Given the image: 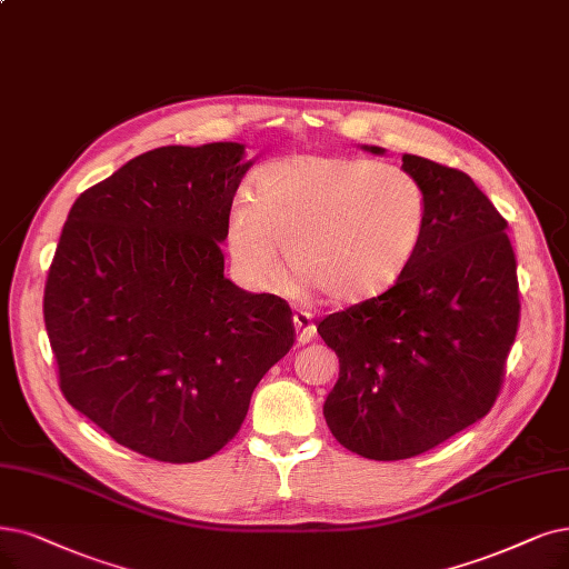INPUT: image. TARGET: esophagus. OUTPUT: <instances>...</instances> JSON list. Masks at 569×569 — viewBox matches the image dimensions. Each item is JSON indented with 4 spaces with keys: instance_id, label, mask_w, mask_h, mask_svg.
<instances>
[{
    "instance_id": "34e87169",
    "label": "esophagus",
    "mask_w": 569,
    "mask_h": 569,
    "mask_svg": "<svg viewBox=\"0 0 569 569\" xmlns=\"http://www.w3.org/2000/svg\"><path fill=\"white\" fill-rule=\"evenodd\" d=\"M293 329H297V343L306 346L315 338V322L310 312H297L293 315Z\"/></svg>"
}]
</instances>
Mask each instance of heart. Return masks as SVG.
Wrapping results in <instances>:
<instances>
[{
  "mask_svg": "<svg viewBox=\"0 0 569 569\" xmlns=\"http://www.w3.org/2000/svg\"><path fill=\"white\" fill-rule=\"evenodd\" d=\"M427 198L401 168L346 156L299 153L266 166L254 200L236 198L226 244L257 284H276L287 247L291 272L333 303L390 289L422 242Z\"/></svg>",
  "mask_w": 569,
  "mask_h": 569,
  "instance_id": "b5f03b06",
  "label": "heart"
}]
</instances>
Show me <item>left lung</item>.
<instances>
[{"label": "left lung", "mask_w": 569, "mask_h": 569, "mask_svg": "<svg viewBox=\"0 0 569 569\" xmlns=\"http://www.w3.org/2000/svg\"><path fill=\"white\" fill-rule=\"evenodd\" d=\"M401 161L427 198L413 261L380 297L317 325L340 363L325 401L331 435L382 462L416 458L488 416L520 317L507 219L462 170Z\"/></svg>", "instance_id": "1"}]
</instances>
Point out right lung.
Wrapping results in <instances>:
<instances>
[{
    "label": "right lung",
    "mask_w": 569,
    "mask_h": 569,
    "mask_svg": "<svg viewBox=\"0 0 569 569\" xmlns=\"http://www.w3.org/2000/svg\"><path fill=\"white\" fill-rule=\"evenodd\" d=\"M244 147H161L83 191L43 289L64 399L140 456L198 462L229 443L293 346L291 308L223 278Z\"/></svg>",
    "instance_id": "1"
}]
</instances>
